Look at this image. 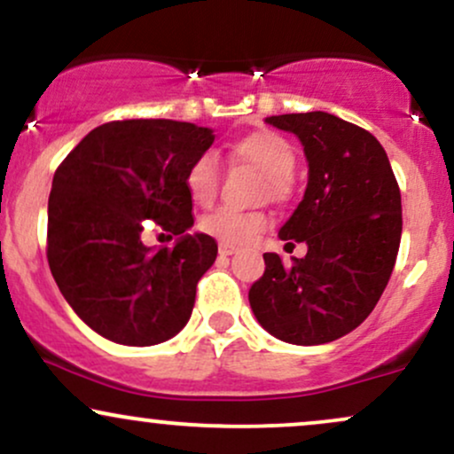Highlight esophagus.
<instances>
[{
	"label": "esophagus",
	"mask_w": 454,
	"mask_h": 454,
	"mask_svg": "<svg viewBox=\"0 0 454 454\" xmlns=\"http://www.w3.org/2000/svg\"><path fill=\"white\" fill-rule=\"evenodd\" d=\"M237 252V247L231 243H220V256H232V254Z\"/></svg>",
	"instance_id": "34e87169"
}]
</instances>
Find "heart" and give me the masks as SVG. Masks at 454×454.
<instances>
[{
	"mask_svg": "<svg viewBox=\"0 0 454 454\" xmlns=\"http://www.w3.org/2000/svg\"><path fill=\"white\" fill-rule=\"evenodd\" d=\"M232 158L252 164L262 173L260 181V196L270 198L275 202H284L293 194V170L296 153L293 143L270 129H260L247 137L239 138L232 145ZM222 166L220 158L213 151H205L192 161L185 173V187L192 200L200 207H209L215 202L220 192ZM269 226V215L262 209H234L220 207L207 213L200 220V231L222 243L243 245L258 237Z\"/></svg>",
	"mask_w": 454,
	"mask_h": 454,
	"instance_id": "1",
	"label": "heart"
}]
</instances>
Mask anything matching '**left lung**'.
I'll list each match as a JSON object with an SVG mask.
<instances>
[{
    "mask_svg": "<svg viewBox=\"0 0 454 454\" xmlns=\"http://www.w3.org/2000/svg\"><path fill=\"white\" fill-rule=\"evenodd\" d=\"M267 123L296 134L309 161L303 200L279 231L284 241H305L307 256L286 267L278 254H264L267 269L249 288V305L281 341H335L372 314L393 273L397 179L378 138L335 114H275Z\"/></svg>",
    "mask_w": 454,
    "mask_h": 454,
    "instance_id": "8db88e82",
    "label": "left lung"
}]
</instances>
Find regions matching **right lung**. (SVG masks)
Masks as SVG:
<instances>
[{"label": "right lung", "instance_id": "obj_1", "mask_svg": "<svg viewBox=\"0 0 454 454\" xmlns=\"http://www.w3.org/2000/svg\"><path fill=\"white\" fill-rule=\"evenodd\" d=\"M213 129L173 119H123L91 129L55 170L46 258L64 299L98 335L155 346L187 325L217 243L194 226L185 173ZM175 233L149 250L142 228Z\"/></svg>", "mask_w": 454, "mask_h": 454}]
</instances>
